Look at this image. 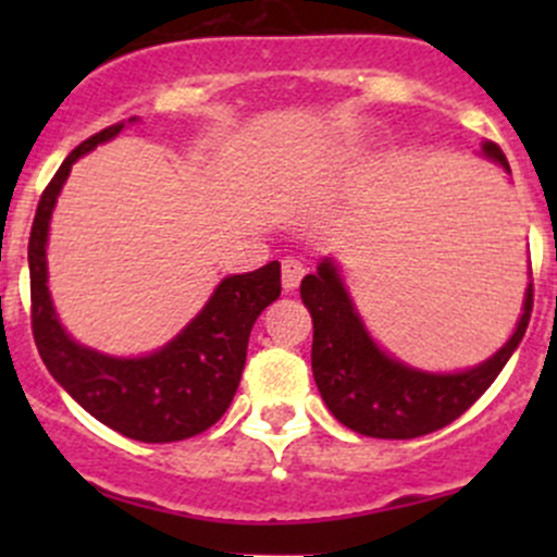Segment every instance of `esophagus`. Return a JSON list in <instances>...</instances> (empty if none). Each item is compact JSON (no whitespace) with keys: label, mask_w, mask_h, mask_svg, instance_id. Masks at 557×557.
I'll return each mask as SVG.
<instances>
[{"label":"esophagus","mask_w":557,"mask_h":557,"mask_svg":"<svg viewBox=\"0 0 557 557\" xmlns=\"http://www.w3.org/2000/svg\"><path fill=\"white\" fill-rule=\"evenodd\" d=\"M305 272H307L305 263L296 261V258H285V261H283V288L288 290V294H290V290L299 288Z\"/></svg>","instance_id":"obj_1"}]
</instances>
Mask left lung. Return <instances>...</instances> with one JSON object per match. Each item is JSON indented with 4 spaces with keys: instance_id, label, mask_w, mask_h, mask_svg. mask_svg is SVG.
<instances>
[{
    "instance_id": "obj_1",
    "label": "left lung",
    "mask_w": 557,
    "mask_h": 557,
    "mask_svg": "<svg viewBox=\"0 0 557 557\" xmlns=\"http://www.w3.org/2000/svg\"><path fill=\"white\" fill-rule=\"evenodd\" d=\"M480 156L512 174L498 145L482 143ZM299 290L312 314V377L320 398L342 425L377 440H414L460 418L518 350L533 307L528 267L522 310L509 339L476 367L429 372L398 361L374 339L331 256L320 258L318 272L307 274Z\"/></svg>"
}]
</instances>
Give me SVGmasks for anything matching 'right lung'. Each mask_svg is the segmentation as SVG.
<instances>
[{"instance_id":"obj_1","label":"right lung","mask_w":557,"mask_h":557,"mask_svg":"<svg viewBox=\"0 0 557 557\" xmlns=\"http://www.w3.org/2000/svg\"><path fill=\"white\" fill-rule=\"evenodd\" d=\"M123 128L126 123H117L77 145L39 199L29 237L32 329L48 372L88 414L128 440L161 445L201 434L223 418L243 377L252 323L280 299V263L223 277L207 305L153 352L110 356L77 342L48 288L50 218L72 164Z\"/></svg>"}]
</instances>
